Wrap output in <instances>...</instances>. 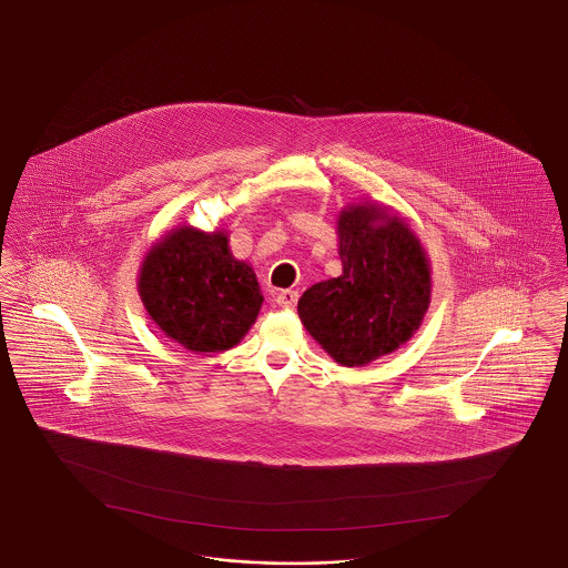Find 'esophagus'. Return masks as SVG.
Returning <instances> with one entry per match:
<instances>
[{"instance_id": "obj_1", "label": "esophagus", "mask_w": 568, "mask_h": 568, "mask_svg": "<svg viewBox=\"0 0 568 568\" xmlns=\"http://www.w3.org/2000/svg\"><path fill=\"white\" fill-rule=\"evenodd\" d=\"M276 304L281 306V308H294L295 304H297V292L294 290H283L281 294L276 295Z\"/></svg>"}]
</instances>
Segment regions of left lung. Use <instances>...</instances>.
Listing matches in <instances>:
<instances>
[{"label": "left lung", "mask_w": 568, "mask_h": 568, "mask_svg": "<svg viewBox=\"0 0 568 568\" xmlns=\"http://www.w3.org/2000/svg\"><path fill=\"white\" fill-rule=\"evenodd\" d=\"M342 274L297 302L304 327L344 367H363L409 342L430 306V262L409 224L361 203L337 217Z\"/></svg>", "instance_id": "obj_1"}]
</instances>
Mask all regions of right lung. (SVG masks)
Here are the masks:
<instances>
[{
  "label": "right lung",
  "instance_id": "right-lung-1",
  "mask_svg": "<svg viewBox=\"0 0 568 568\" xmlns=\"http://www.w3.org/2000/svg\"><path fill=\"white\" fill-rule=\"evenodd\" d=\"M138 294L156 327L191 353H222L254 325L264 297L222 231L178 226L144 257Z\"/></svg>",
  "mask_w": 568,
  "mask_h": 568
}]
</instances>
